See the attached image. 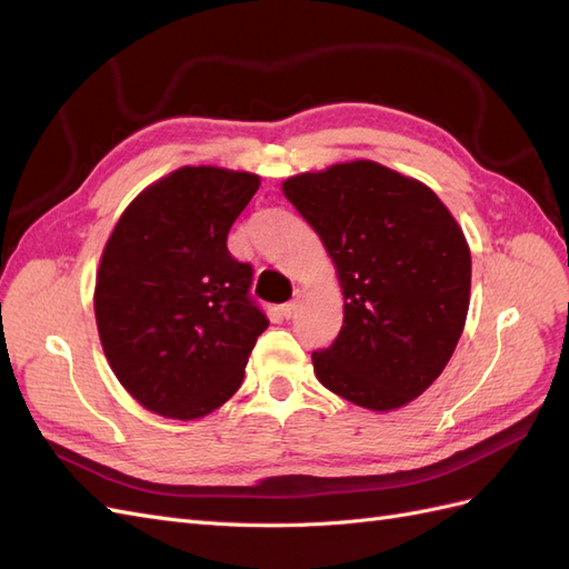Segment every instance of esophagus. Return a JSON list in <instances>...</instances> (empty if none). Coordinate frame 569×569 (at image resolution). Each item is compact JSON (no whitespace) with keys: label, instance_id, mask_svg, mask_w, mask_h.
Instances as JSON below:
<instances>
[{"label":"esophagus","instance_id":"34e87169","mask_svg":"<svg viewBox=\"0 0 569 569\" xmlns=\"http://www.w3.org/2000/svg\"><path fill=\"white\" fill-rule=\"evenodd\" d=\"M297 311H299V303L297 301H287V303H282V316L287 318V320H291L297 316Z\"/></svg>","mask_w":569,"mask_h":569}]
</instances>
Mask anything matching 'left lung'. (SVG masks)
<instances>
[{
	"label": "left lung",
	"instance_id": "8db88e82",
	"mask_svg": "<svg viewBox=\"0 0 569 569\" xmlns=\"http://www.w3.org/2000/svg\"><path fill=\"white\" fill-rule=\"evenodd\" d=\"M282 192L341 282V330L311 356L320 385L370 410L418 399L468 318L472 261L456 218L427 184L375 161L295 176Z\"/></svg>",
	"mask_w": 569,
	"mask_h": 569
}]
</instances>
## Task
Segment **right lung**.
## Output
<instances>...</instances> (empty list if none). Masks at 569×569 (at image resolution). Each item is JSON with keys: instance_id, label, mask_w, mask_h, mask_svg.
<instances>
[{"instance_id": "add662e5", "label": "right lung", "mask_w": 569, "mask_h": 569, "mask_svg": "<svg viewBox=\"0 0 569 569\" xmlns=\"http://www.w3.org/2000/svg\"><path fill=\"white\" fill-rule=\"evenodd\" d=\"M258 176L184 166L120 216L101 253L94 316L109 366L147 410L194 420L242 387L268 318L228 232Z\"/></svg>"}]
</instances>
